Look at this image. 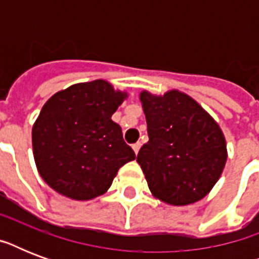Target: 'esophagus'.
Instances as JSON below:
<instances>
[{
    "instance_id": "esophagus-1",
    "label": "esophagus",
    "mask_w": 259,
    "mask_h": 259,
    "mask_svg": "<svg viewBox=\"0 0 259 259\" xmlns=\"http://www.w3.org/2000/svg\"><path fill=\"white\" fill-rule=\"evenodd\" d=\"M140 148H141V144L140 142H136L133 145V150H134V153L138 154V152H140Z\"/></svg>"
}]
</instances>
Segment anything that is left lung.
I'll return each instance as SVG.
<instances>
[{
    "label": "left lung",
    "instance_id": "8db88e82",
    "mask_svg": "<svg viewBox=\"0 0 259 259\" xmlns=\"http://www.w3.org/2000/svg\"><path fill=\"white\" fill-rule=\"evenodd\" d=\"M149 141L137 162L154 197L187 205L207 195L227 161L225 134L193 98L179 90L164 95L140 94Z\"/></svg>",
    "mask_w": 259,
    "mask_h": 259
}]
</instances>
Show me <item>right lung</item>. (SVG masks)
Segmentation results:
<instances>
[{
    "mask_svg": "<svg viewBox=\"0 0 259 259\" xmlns=\"http://www.w3.org/2000/svg\"><path fill=\"white\" fill-rule=\"evenodd\" d=\"M127 93L97 79L76 83L46 102L32 127L37 170L72 200H91L110 188L118 169L136 158L111 119Z\"/></svg>",
    "mask_w": 259,
    "mask_h": 259,
    "instance_id": "1",
    "label": "right lung"
}]
</instances>
